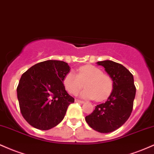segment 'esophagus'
I'll list each match as a JSON object with an SVG mask.
<instances>
[{"label":"esophagus","instance_id":"obj_1","mask_svg":"<svg viewBox=\"0 0 154 154\" xmlns=\"http://www.w3.org/2000/svg\"><path fill=\"white\" fill-rule=\"evenodd\" d=\"M75 102H77V103H81V104H82V103H84V101L79 100V99H75Z\"/></svg>","mask_w":154,"mask_h":154}]
</instances>
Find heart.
Masks as SVG:
<instances>
[{"label":"heart","instance_id":"b5f03b06","mask_svg":"<svg viewBox=\"0 0 154 154\" xmlns=\"http://www.w3.org/2000/svg\"><path fill=\"white\" fill-rule=\"evenodd\" d=\"M84 84L86 88L81 92V97L102 102L107 99L112 91L114 81L109 75L91 65L80 67L77 74L68 72L63 79V85L70 94H76Z\"/></svg>","mask_w":154,"mask_h":154}]
</instances>
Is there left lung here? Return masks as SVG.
I'll return each instance as SVG.
<instances>
[{
  "instance_id": "1",
  "label": "left lung",
  "mask_w": 154,
  "mask_h": 154,
  "mask_svg": "<svg viewBox=\"0 0 154 154\" xmlns=\"http://www.w3.org/2000/svg\"><path fill=\"white\" fill-rule=\"evenodd\" d=\"M97 64L112 78L113 90L107 100L96 106L85 119L92 129L108 133L120 128L131 116L136 88L133 74L122 65L112 60L99 61Z\"/></svg>"
}]
</instances>
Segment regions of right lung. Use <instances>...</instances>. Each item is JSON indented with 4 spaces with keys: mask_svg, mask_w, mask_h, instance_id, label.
I'll return each instance as SVG.
<instances>
[{
    "mask_svg": "<svg viewBox=\"0 0 154 154\" xmlns=\"http://www.w3.org/2000/svg\"><path fill=\"white\" fill-rule=\"evenodd\" d=\"M69 70L68 63L50 60L37 63L22 74L17 97L21 115L32 127L47 131L63 120L68 106L74 102L63 85Z\"/></svg>",
    "mask_w": 154,
    "mask_h": 154,
    "instance_id": "obj_1",
    "label": "right lung"
}]
</instances>
